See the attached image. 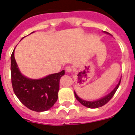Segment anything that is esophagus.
Here are the masks:
<instances>
[{"label": "esophagus", "instance_id": "obj_1", "mask_svg": "<svg viewBox=\"0 0 135 135\" xmlns=\"http://www.w3.org/2000/svg\"><path fill=\"white\" fill-rule=\"evenodd\" d=\"M65 70H66V71L67 73H72V71H73L72 68H71V66H66V69H65Z\"/></svg>", "mask_w": 135, "mask_h": 135}]
</instances>
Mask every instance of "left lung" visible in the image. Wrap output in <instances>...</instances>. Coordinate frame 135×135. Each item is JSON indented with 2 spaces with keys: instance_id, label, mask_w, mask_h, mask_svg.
<instances>
[{
  "instance_id": "left-lung-1",
  "label": "left lung",
  "mask_w": 135,
  "mask_h": 135,
  "mask_svg": "<svg viewBox=\"0 0 135 135\" xmlns=\"http://www.w3.org/2000/svg\"><path fill=\"white\" fill-rule=\"evenodd\" d=\"M103 32L106 33L107 35H111V34H109L107 32H105V31H103ZM120 81H121V78H120V79H119V82H118V84L116 85V86H115L113 90H111V92H110L108 94L104 96V97H102V98H98V99H97V100H84V99L81 98L80 97H79V96L77 95V93L75 92V91H74L75 97L76 99H77V100H78V101H79L82 105L86 107H88V108H90V109L98 108V107H100L105 105L106 103H107L110 100H111V98L113 97V95H114L115 92H116L117 90H118L119 84H120Z\"/></svg>"
}]
</instances>
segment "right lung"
I'll return each instance as SVG.
<instances>
[{
    "label": "right lung",
    "instance_id": "1",
    "mask_svg": "<svg viewBox=\"0 0 135 135\" xmlns=\"http://www.w3.org/2000/svg\"><path fill=\"white\" fill-rule=\"evenodd\" d=\"M15 49L11 56V83L14 93L29 109L37 112L47 111L58 100L60 80L65 71L63 70L41 79L27 77L17 66L14 56Z\"/></svg>",
    "mask_w": 135,
    "mask_h": 135
}]
</instances>
